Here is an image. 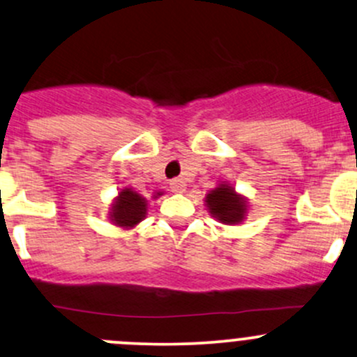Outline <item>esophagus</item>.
I'll list each match as a JSON object with an SVG mask.
<instances>
[{"mask_svg": "<svg viewBox=\"0 0 357 357\" xmlns=\"http://www.w3.org/2000/svg\"><path fill=\"white\" fill-rule=\"evenodd\" d=\"M171 185V191L172 193H185L186 190V183L183 181V179H172V181L169 183Z\"/></svg>", "mask_w": 357, "mask_h": 357, "instance_id": "obj_1", "label": "esophagus"}]
</instances>
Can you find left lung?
Masks as SVG:
<instances>
[{"mask_svg":"<svg viewBox=\"0 0 357 357\" xmlns=\"http://www.w3.org/2000/svg\"><path fill=\"white\" fill-rule=\"evenodd\" d=\"M205 202L211 217L217 218L218 222L227 223V225L242 222L245 217V211H248L245 199L241 195H237L236 190L227 185V183L218 185L215 190H211L206 195Z\"/></svg>","mask_w":357,"mask_h":357,"instance_id":"obj_1","label":"left lung"}]
</instances>
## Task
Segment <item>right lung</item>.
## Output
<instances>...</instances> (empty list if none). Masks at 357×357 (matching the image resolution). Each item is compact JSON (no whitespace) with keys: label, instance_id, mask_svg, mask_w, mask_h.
Wrapping results in <instances>:
<instances>
[{"label":"right lung","instance_id":"right-lung-1","mask_svg":"<svg viewBox=\"0 0 357 357\" xmlns=\"http://www.w3.org/2000/svg\"><path fill=\"white\" fill-rule=\"evenodd\" d=\"M160 191L155 193L154 197H160ZM147 213V199L140 197L130 188H125L119 193V198L112 205V211H109V220L115 225L123 227V229H130L135 227L137 223L142 222Z\"/></svg>","mask_w":357,"mask_h":357}]
</instances>
